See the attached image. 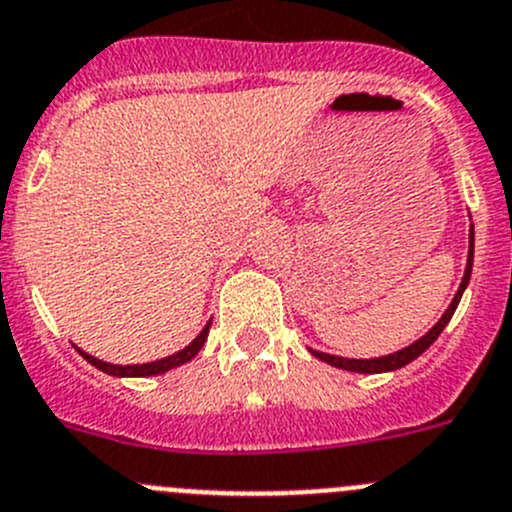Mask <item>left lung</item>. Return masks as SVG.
<instances>
[{
  "label": "left lung",
  "instance_id": "obj_1",
  "mask_svg": "<svg viewBox=\"0 0 512 512\" xmlns=\"http://www.w3.org/2000/svg\"><path fill=\"white\" fill-rule=\"evenodd\" d=\"M473 252H475V227H473V222H470V232H468V265H465L463 280H460L458 292H455L453 302H450L448 310L443 312V317H440V320L435 322V325L430 327V330L425 332L423 337H418V340H415V342H410L408 347H403V350H395V352H390V355H382V357H365V360H357V357L330 355V352L312 350V347H310V352L317 357V360L327 362V365L340 367V370H347V372H367V375H375V372H393V370H400V367L410 365V362L418 360V357L423 355V352L428 350V347L433 345L435 340H438V335L445 330V325H448V322H450L453 312L458 310L460 297H463L465 287H468V282H470V272H473Z\"/></svg>",
  "mask_w": 512,
  "mask_h": 512
}]
</instances>
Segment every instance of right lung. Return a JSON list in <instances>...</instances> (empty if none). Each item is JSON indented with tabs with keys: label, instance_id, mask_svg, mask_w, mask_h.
I'll return each instance as SVG.
<instances>
[{
	"label": "right lung",
	"instance_id": "right-lung-1",
	"mask_svg": "<svg viewBox=\"0 0 512 512\" xmlns=\"http://www.w3.org/2000/svg\"><path fill=\"white\" fill-rule=\"evenodd\" d=\"M210 325H212V320H207V325L202 327L200 335H197L195 340L190 342V345L182 347L180 352H175V355L162 357V360L145 362V365H112V362H104V360H99V357H92V355H89V352L79 350L77 345H74V350H77L79 355H82L84 360L89 362V365H94V367H97V370L107 372V375H112V377H152V375H162V372H167V370H175V367H180V365H185V362H190L192 357H195L197 352L202 350V345H205L207 335H210Z\"/></svg>",
	"mask_w": 512,
	"mask_h": 512
}]
</instances>
